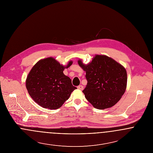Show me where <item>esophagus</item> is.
<instances>
[{
    "label": "esophagus",
    "instance_id": "1",
    "mask_svg": "<svg viewBox=\"0 0 153 153\" xmlns=\"http://www.w3.org/2000/svg\"><path fill=\"white\" fill-rule=\"evenodd\" d=\"M78 89H80V90H83V89H84V87H83V86L82 85H79L78 87Z\"/></svg>",
    "mask_w": 153,
    "mask_h": 153
}]
</instances>
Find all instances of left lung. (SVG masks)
Instances as JSON below:
<instances>
[{
	"label": "left lung",
	"instance_id": "1",
	"mask_svg": "<svg viewBox=\"0 0 153 153\" xmlns=\"http://www.w3.org/2000/svg\"><path fill=\"white\" fill-rule=\"evenodd\" d=\"M78 63L86 72L87 85L82 91L88 101L97 109L108 108L124 94L127 83L125 68L106 55H96L87 65Z\"/></svg>",
	"mask_w": 153,
	"mask_h": 153
}]
</instances>
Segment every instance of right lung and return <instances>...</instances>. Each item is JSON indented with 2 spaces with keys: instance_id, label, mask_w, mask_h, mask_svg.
<instances>
[{
  "instance_id": "right-lung-1",
  "label": "right lung",
  "mask_w": 153,
  "mask_h": 153,
  "mask_svg": "<svg viewBox=\"0 0 153 153\" xmlns=\"http://www.w3.org/2000/svg\"><path fill=\"white\" fill-rule=\"evenodd\" d=\"M72 64L61 65L52 57L39 61L29 72L26 87L33 101L41 107L49 109H58L76 89L72 84L69 77L63 71Z\"/></svg>"
}]
</instances>
